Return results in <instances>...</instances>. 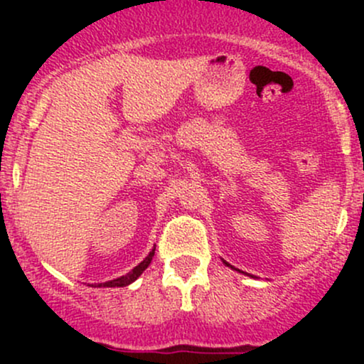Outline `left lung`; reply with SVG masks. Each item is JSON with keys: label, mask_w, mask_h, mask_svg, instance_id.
Instances as JSON below:
<instances>
[{"label": "left lung", "mask_w": 364, "mask_h": 364, "mask_svg": "<svg viewBox=\"0 0 364 364\" xmlns=\"http://www.w3.org/2000/svg\"><path fill=\"white\" fill-rule=\"evenodd\" d=\"M223 262H224V260H223ZM224 263H225V265H228V267H231V269H232V265H229V263H228V262H224Z\"/></svg>", "instance_id": "obj_1"}]
</instances>
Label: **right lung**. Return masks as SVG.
<instances>
[{
  "instance_id": "1",
  "label": "right lung",
  "mask_w": 364,
  "mask_h": 364,
  "mask_svg": "<svg viewBox=\"0 0 364 364\" xmlns=\"http://www.w3.org/2000/svg\"><path fill=\"white\" fill-rule=\"evenodd\" d=\"M154 253H156V248H154L152 252H150V253L147 255V257H145V260L140 262L139 265H136L135 269L132 270V272H128L127 275H121V277L114 279V281L101 282V284H97V286H94V287H124V286H128V284L135 282L136 279H139L140 275H141V272H144V270L147 269V267L150 265V262H152Z\"/></svg>"
}]
</instances>
